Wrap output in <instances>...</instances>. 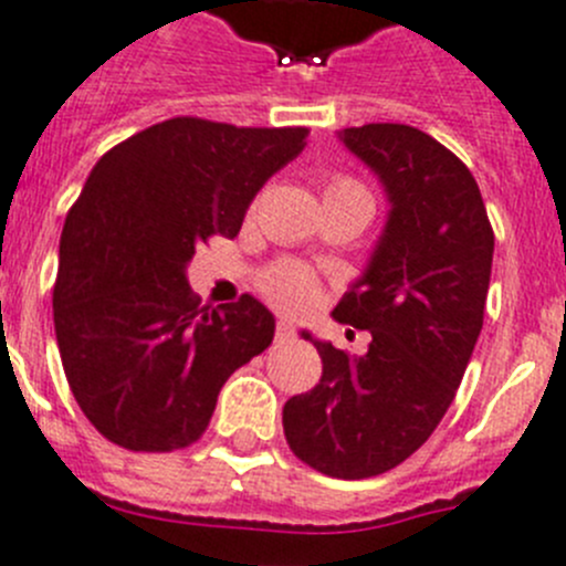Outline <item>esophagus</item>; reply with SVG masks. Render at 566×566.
<instances>
[{
    "instance_id": "obj_1",
    "label": "esophagus",
    "mask_w": 566,
    "mask_h": 566,
    "mask_svg": "<svg viewBox=\"0 0 566 566\" xmlns=\"http://www.w3.org/2000/svg\"><path fill=\"white\" fill-rule=\"evenodd\" d=\"M295 338V327H293V324H290V321H279V324H276V340H282V344H284V340H293Z\"/></svg>"
}]
</instances>
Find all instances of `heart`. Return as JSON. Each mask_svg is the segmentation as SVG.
<instances>
[{"label":"heart","mask_w":566,"mask_h":566,"mask_svg":"<svg viewBox=\"0 0 566 566\" xmlns=\"http://www.w3.org/2000/svg\"><path fill=\"white\" fill-rule=\"evenodd\" d=\"M344 195H360L369 197L364 186L353 177H335L327 186V197H344ZM262 293L271 298L279 307L290 310V313H304L315 304L318 298V282H315V273L310 268L298 262H279L273 268L262 273V282H259Z\"/></svg>","instance_id":"heart-1"}]
</instances>
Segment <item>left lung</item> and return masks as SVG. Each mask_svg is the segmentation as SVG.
<instances>
[{
	"mask_svg": "<svg viewBox=\"0 0 566 566\" xmlns=\"http://www.w3.org/2000/svg\"><path fill=\"white\" fill-rule=\"evenodd\" d=\"M340 140L384 182L391 211L364 276L333 310L369 329L349 358L313 340L321 380L284 403L287 446L335 480L409 460L454 400L485 315L493 228L465 163L406 124H366Z\"/></svg>",
	"mask_w": 566,
	"mask_h": 566,
	"instance_id": "left-lung-1",
	"label": "left lung"
}]
</instances>
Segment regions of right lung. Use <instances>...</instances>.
I'll return each mask as SVG.
<instances>
[{"label":"right lung","instance_id":"add662e5","mask_svg":"<svg viewBox=\"0 0 566 566\" xmlns=\"http://www.w3.org/2000/svg\"><path fill=\"white\" fill-rule=\"evenodd\" d=\"M304 126L171 118L106 151L61 231L53 321L86 420L129 451L202 437L233 371L273 340L253 295L200 307L186 264L233 239L259 188L304 149Z\"/></svg>","mask_w":566,"mask_h":566}]
</instances>
